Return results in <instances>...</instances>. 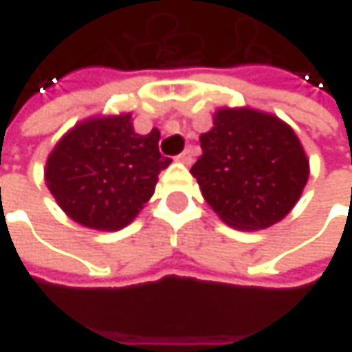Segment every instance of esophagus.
Segmentation results:
<instances>
[{"label": "esophagus", "instance_id": "1", "mask_svg": "<svg viewBox=\"0 0 352 352\" xmlns=\"http://www.w3.org/2000/svg\"><path fill=\"white\" fill-rule=\"evenodd\" d=\"M178 160L184 162V164H192V162H194V151H192V146H188L186 151H182V153L178 155Z\"/></svg>", "mask_w": 352, "mask_h": 352}]
</instances>
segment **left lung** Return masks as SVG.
Wrapping results in <instances>:
<instances>
[{"label": "left lung", "instance_id": "1", "mask_svg": "<svg viewBox=\"0 0 352 352\" xmlns=\"http://www.w3.org/2000/svg\"><path fill=\"white\" fill-rule=\"evenodd\" d=\"M199 142L204 155L190 172L227 225L266 229L302 196L309 162L296 133L278 117L225 107Z\"/></svg>", "mask_w": 352, "mask_h": 352}]
</instances>
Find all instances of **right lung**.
Listing matches in <instances>:
<instances>
[{
	"mask_svg": "<svg viewBox=\"0 0 352 352\" xmlns=\"http://www.w3.org/2000/svg\"><path fill=\"white\" fill-rule=\"evenodd\" d=\"M158 139L156 129L135 133L131 116L88 119L48 156V190L74 221L117 231L135 219L172 162L160 155Z\"/></svg>",
	"mask_w": 352,
	"mask_h": 352,
	"instance_id": "right-lung-1",
	"label": "right lung"
}]
</instances>
